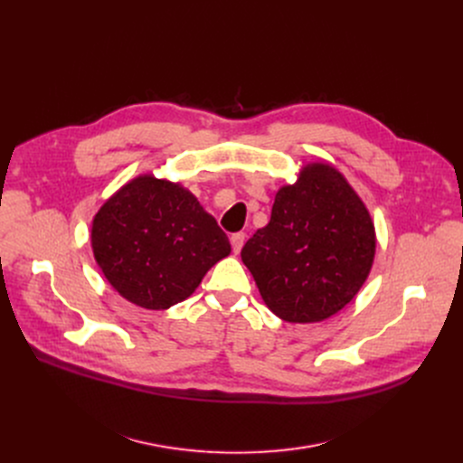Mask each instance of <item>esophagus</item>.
I'll list each match as a JSON object with an SVG mask.
<instances>
[{
	"mask_svg": "<svg viewBox=\"0 0 463 463\" xmlns=\"http://www.w3.org/2000/svg\"><path fill=\"white\" fill-rule=\"evenodd\" d=\"M243 241H245V232H236L231 236V245H232V250L234 254H238L243 247Z\"/></svg>",
	"mask_w": 463,
	"mask_h": 463,
	"instance_id": "34e87169",
	"label": "esophagus"
}]
</instances>
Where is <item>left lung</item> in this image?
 <instances>
[{
	"mask_svg": "<svg viewBox=\"0 0 463 463\" xmlns=\"http://www.w3.org/2000/svg\"><path fill=\"white\" fill-rule=\"evenodd\" d=\"M375 247L361 195L332 163L311 161L277 190L271 220L243 245L241 261L279 318L313 324L355 298Z\"/></svg>",
	"mask_w": 463,
	"mask_h": 463,
	"instance_id": "8db88e82",
	"label": "left lung"
}]
</instances>
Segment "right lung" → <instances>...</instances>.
Returning <instances> with one entry per match:
<instances>
[{
	"mask_svg": "<svg viewBox=\"0 0 463 463\" xmlns=\"http://www.w3.org/2000/svg\"><path fill=\"white\" fill-rule=\"evenodd\" d=\"M91 249L109 286L150 311L188 298L231 254L227 234L197 197L181 181L150 172L124 183L100 205Z\"/></svg>",
	"mask_w": 463,
	"mask_h": 463,
	"instance_id": "obj_1",
	"label": "right lung"
}]
</instances>
